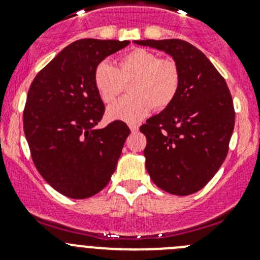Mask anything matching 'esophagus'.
I'll return each mask as SVG.
<instances>
[{
	"instance_id": "obj_1",
	"label": "esophagus",
	"mask_w": 260,
	"mask_h": 260,
	"mask_svg": "<svg viewBox=\"0 0 260 260\" xmlns=\"http://www.w3.org/2000/svg\"><path fill=\"white\" fill-rule=\"evenodd\" d=\"M128 127H130L132 133H137L138 130H139V126L135 125V123H130V125H128Z\"/></svg>"
}]
</instances>
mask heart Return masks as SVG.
Masks as SVG:
<instances>
[{
	"mask_svg": "<svg viewBox=\"0 0 260 260\" xmlns=\"http://www.w3.org/2000/svg\"><path fill=\"white\" fill-rule=\"evenodd\" d=\"M130 96L119 99L107 110L109 119L138 122L155 109H164L176 99L181 83L180 69L171 58H158L151 50L137 48L118 61V68L102 61L93 70V84L107 104L122 92L128 82Z\"/></svg>",
	"mask_w": 260,
	"mask_h": 260,
	"instance_id": "obj_1",
	"label": "heart"
}]
</instances>
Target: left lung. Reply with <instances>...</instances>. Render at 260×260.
Returning <instances> with one entry per match:
<instances>
[{
	"mask_svg": "<svg viewBox=\"0 0 260 260\" xmlns=\"http://www.w3.org/2000/svg\"><path fill=\"white\" fill-rule=\"evenodd\" d=\"M173 58L181 74L176 99L141 126L146 168L156 186L174 195L199 191L224 162L234 128V108L224 78L187 41L135 40Z\"/></svg>",
	"mask_w": 260,
	"mask_h": 260,
	"instance_id": "obj_1",
	"label": "left lung"
}]
</instances>
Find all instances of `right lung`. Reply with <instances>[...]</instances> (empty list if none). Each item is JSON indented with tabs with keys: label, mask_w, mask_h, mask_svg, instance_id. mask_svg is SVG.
Wrapping results in <instances>:
<instances>
[{
	"label": "right lung",
	"mask_w": 260,
	"mask_h": 260,
	"mask_svg": "<svg viewBox=\"0 0 260 260\" xmlns=\"http://www.w3.org/2000/svg\"><path fill=\"white\" fill-rule=\"evenodd\" d=\"M128 44L74 41L36 75L28 89L23 127L32 160L53 189L69 198L98 194L116 171L130 128L122 121L96 127L104 103L93 84V70Z\"/></svg>",
	"instance_id": "1"
}]
</instances>
